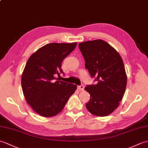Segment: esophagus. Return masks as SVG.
<instances>
[{"mask_svg":"<svg viewBox=\"0 0 148 148\" xmlns=\"http://www.w3.org/2000/svg\"><path fill=\"white\" fill-rule=\"evenodd\" d=\"M84 84H81V85H80V86H77V89L80 91L84 90Z\"/></svg>","mask_w":148,"mask_h":148,"instance_id":"1","label":"esophagus"}]
</instances>
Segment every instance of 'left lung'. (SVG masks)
<instances>
[{"label":"left lung","mask_w":148,"mask_h":148,"mask_svg":"<svg viewBox=\"0 0 148 148\" xmlns=\"http://www.w3.org/2000/svg\"><path fill=\"white\" fill-rule=\"evenodd\" d=\"M79 48L86 69L97 81L96 84L84 88L90 95L86 108L93 115L108 116L118 108L126 89L123 62L116 49L101 39L81 42Z\"/></svg>","instance_id":"1"}]
</instances>
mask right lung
<instances>
[{
	"label": "right lung",
	"mask_w": 148,
	"mask_h": 148,
	"mask_svg": "<svg viewBox=\"0 0 148 148\" xmlns=\"http://www.w3.org/2000/svg\"><path fill=\"white\" fill-rule=\"evenodd\" d=\"M77 42L49 43L30 56L21 76V86L27 102L37 114L52 117L64 109L77 89L75 84L56 79L64 74L62 62Z\"/></svg>",
	"instance_id": "1"
}]
</instances>
